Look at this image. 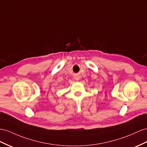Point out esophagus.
Wrapping results in <instances>:
<instances>
[{
  "instance_id": "obj_1",
  "label": "esophagus",
  "mask_w": 147,
  "mask_h": 147,
  "mask_svg": "<svg viewBox=\"0 0 147 147\" xmlns=\"http://www.w3.org/2000/svg\"><path fill=\"white\" fill-rule=\"evenodd\" d=\"M75 79L76 80H80V77H79L78 75H77V76L75 77Z\"/></svg>"
}]
</instances>
